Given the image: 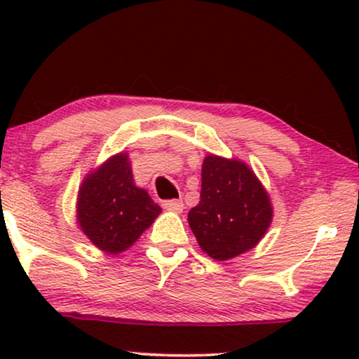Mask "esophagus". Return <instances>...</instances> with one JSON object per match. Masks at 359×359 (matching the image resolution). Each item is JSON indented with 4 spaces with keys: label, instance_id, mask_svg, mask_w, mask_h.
<instances>
[{
    "label": "esophagus",
    "instance_id": "1",
    "mask_svg": "<svg viewBox=\"0 0 359 359\" xmlns=\"http://www.w3.org/2000/svg\"><path fill=\"white\" fill-rule=\"evenodd\" d=\"M163 209L170 210V212L180 214V212H183V209H184V204H183V201H181V199H171V201H165V203H163Z\"/></svg>",
    "mask_w": 359,
    "mask_h": 359
}]
</instances>
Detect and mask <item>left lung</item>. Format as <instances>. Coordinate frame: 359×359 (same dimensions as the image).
I'll list each match as a JSON object with an SVG mask.
<instances>
[{"label":"left lung","instance_id":"8db88e82","mask_svg":"<svg viewBox=\"0 0 359 359\" xmlns=\"http://www.w3.org/2000/svg\"><path fill=\"white\" fill-rule=\"evenodd\" d=\"M201 181V201L188 214L201 250L227 262L257 247L273 222V204L255 171L242 160L209 154Z\"/></svg>","mask_w":359,"mask_h":359}]
</instances>
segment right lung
I'll return each mask as SVG.
<instances>
[{
	"mask_svg": "<svg viewBox=\"0 0 359 359\" xmlns=\"http://www.w3.org/2000/svg\"><path fill=\"white\" fill-rule=\"evenodd\" d=\"M160 212L149 193L135 186L126 151L90 171L78 189V227L96 248L109 255L130 248Z\"/></svg>",
	"mask_w": 359,
	"mask_h": 359,
	"instance_id": "obj_1",
	"label": "right lung"
}]
</instances>
